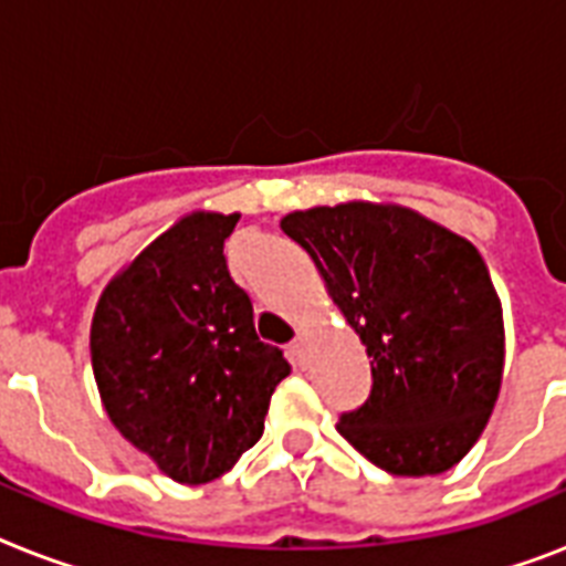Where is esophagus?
Here are the masks:
<instances>
[{
    "mask_svg": "<svg viewBox=\"0 0 566 566\" xmlns=\"http://www.w3.org/2000/svg\"><path fill=\"white\" fill-rule=\"evenodd\" d=\"M287 358H291L293 367H305V337H293L291 344H287Z\"/></svg>",
    "mask_w": 566,
    "mask_h": 566,
    "instance_id": "1",
    "label": "esophagus"
}]
</instances>
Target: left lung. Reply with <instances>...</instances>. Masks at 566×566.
Instances as JSON below:
<instances>
[{
  "label": "left lung",
  "instance_id": "left-lung-1",
  "mask_svg": "<svg viewBox=\"0 0 566 566\" xmlns=\"http://www.w3.org/2000/svg\"><path fill=\"white\" fill-rule=\"evenodd\" d=\"M367 346L370 399L337 431L394 475H438L482 438L505 370L502 302L479 249L394 202L282 217Z\"/></svg>",
  "mask_w": 566,
  "mask_h": 566
}]
</instances>
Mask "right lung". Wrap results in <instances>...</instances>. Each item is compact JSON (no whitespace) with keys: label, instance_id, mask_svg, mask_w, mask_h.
Masks as SVG:
<instances>
[{"label":"right lung","instance_id":"obj_1","mask_svg":"<svg viewBox=\"0 0 566 566\" xmlns=\"http://www.w3.org/2000/svg\"><path fill=\"white\" fill-rule=\"evenodd\" d=\"M240 213L190 211L146 243L102 291L93 378L108 420L164 475L205 484L264 434L282 349L255 335L252 302L222 243Z\"/></svg>","mask_w":566,"mask_h":566}]
</instances>
